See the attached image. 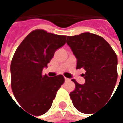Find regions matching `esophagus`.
Instances as JSON below:
<instances>
[{
	"label": "esophagus",
	"instance_id": "obj_1",
	"mask_svg": "<svg viewBox=\"0 0 123 123\" xmlns=\"http://www.w3.org/2000/svg\"><path fill=\"white\" fill-rule=\"evenodd\" d=\"M65 80L67 82V81H70V78H65Z\"/></svg>",
	"mask_w": 123,
	"mask_h": 123
}]
</instances>
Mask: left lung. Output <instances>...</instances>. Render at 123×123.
I'll return each instance as SVG.
<instances>
[{"mask_svg": "<svg viewBox=\"0 0 123 123\" xmlns=\"http://www.w3.org/2000/svg\"><path fill=\"white\" fill-rule=\"evenodd\" d=\"M77 59L76 68H84L85 83L75 84L70 93L74 107L78 111L90 114L108 101L117 82V58L103 38L90 33L68 36L66 40Z\"/></svg>", "mask_w": 123, "mask_h": 123, "instance_id": "left-lung-1", "label": "left lung"}]
</instances>
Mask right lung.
Wrapping results in <instances>:
<instances>
[{
  "instance_id": "1",
  "label": "right lung",
  "mask_w": 123,
  "mask_h": 123,
  "mask_svg": "<svg viewBox=\"0 0 123 123\" xmlns=\"http://www.w3.org/2000/svg\"><path fill=\"white\" fill-rule=\"evenodd\" d=\"M65 36L36 30L22 41L13 55L11 65L13 95L21 107L33 115L48 111L65 81L62 75L50 78L43 76L42 71L56 50L65 44Z\"/></svg>"
}]
</instances>
